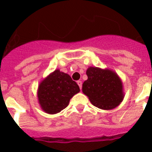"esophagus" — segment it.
Masks as SVG:
<instances>
[{
    "mask_svg": "<svg viewBox=\"0 0 152 152\" xmlns=\"http://www.w3.org/2000/svg\"><path fill=\"white\" fill-rule=\"evenodd\" d=\"M77 84L79 85L80 88V89H82V81H80V80L77 81Z\"/></svg>",
    "mask_w": 152,
    "mask_h": 152,
    "instance_id": "1",
    "label": "esophagus"
}]
</instances>
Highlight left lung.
I'll list each match as a JSON object with an SVG mask.
<instances>
[{
    "label": "left lung",
    "mask_w": 152,
    "mask_h": 152,
    "mask_svg": "<svg viewBox=\"0 0 152 152\" xmlns=\"http://www.w3.org/2000/svg\"><path fill=\"white\" fill-rule=\"evenodd\" d=\"M88 80L83 83L82 91L95 106L102 110H113L125 97L123 83L115 72L108 69L89 67Z\"/></svg>",
    "instance_id": "8db88e82"
}]
</instances>
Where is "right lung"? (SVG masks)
<instances>
[{
  "mask_svg": "<svg viewBox=\"0 0 152 152\" xmlns=\"http://www.w3.org/2000/svg\"><path fill=\"white\" fill-rule=\"evenodd\" d=\"M79 92L80 88L71 76L56 69L40 82L37 96L42 110L55 114L66 108L70 99Z\"/></svg>",
  "mask_w": 152,
  "mask_h": 152,
  "instance_id": "add662e5",
  "label": "right lung"
}]
</instances>
